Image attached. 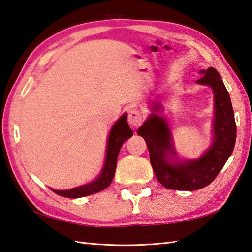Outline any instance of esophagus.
<instances>
[{"mask_svg":"<svg viewBox=\"0 0 252 252\" xmlns=\"http://www.w3.org/2000/svg\"><path fill=\"white\" fill-rule=\"evenodd\" d=\"M128 123L132 127H138L142 123V115L138 110H132L128 114Z\"/></svg>","mask_w":252,"mask_h":252,"instance_id":"1","label":"esophagus"}]
</instances>
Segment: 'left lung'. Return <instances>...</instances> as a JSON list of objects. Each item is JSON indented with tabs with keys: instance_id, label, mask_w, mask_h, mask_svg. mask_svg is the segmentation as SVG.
Segmentation results:
<instances>
[{
	"instance_id": "obj_1",
	"label": "left lung",
	"mask_w": 252,
	"mask_h": 252,
	"mask_svg": "<svg viewBox=\"0 0 252 252\" xmlns=\"http://www.w3.org/2000/svg\"><path fill=\"white\" fill-rule=\"evenodd\" d=\"M196 83L211 87L214 94L213 140L210 148L197 159L181 160L174 149L171 128L160 116L163 107L160 102L151 104V112L137 134L145 139L150 163L158 181L164 188L180 191H195L207 187L224 167L234 150L236 123L229 93L220 74L211 67L201 70Z\"/></svg>"
}]
</instances>
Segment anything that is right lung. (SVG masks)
<instances>
[{"label": "right lung", "instance_id": "right-lung-1", "mask_svg": "<svg viewBox=\"0 0 252 252\" xmlns=\"http://www.w3.org/2000/svg\"><path fill=\"white\" fill-rule=\"evenodd\" d=\"M132 134H134V132H132L127 123V113L123 114V115L116 121L115 124L112 126L110 134H108L105 162H104L103 169L98 177L94 180V181L81 185V187L73 188L70 189H63V191L50 189L51 191H54L60 196L68 198L83 197L103 191V189H106L113 181L114 174H115L116 170L117 157L118 154H120L121 147L128 138H130Z\"/></svg>", "mask_w": 252, "mask_h": 252}]
</instances>
